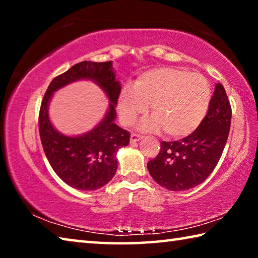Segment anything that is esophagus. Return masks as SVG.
<instances>
[{
	"instance_id": "esophagus-1",
	"label": "esophagus",
	"mask_w": 258,
	"mask_h": 258,
	"mask_svg": "<svg viewBox=\"0 0 258 258\" xmlns=\"http://www.w3.org/2000/svg\"><path fill=\"white\" fill-rule=\"evenodd\" d=\"M143 137H141V135L139 134H131V143H134V142H138L141 140Z\"/></svg>"
}]
</instances>
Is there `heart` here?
Here are the masks:
<instances>
[{
    "label": "heart",
    "mask_w": 258,
    "mask_h": 258,
    "mask_svg": "<svg viewBox=\"0 0 258 258\" xmlns=\"http://www.w3.org/2000/svg\"><path fill=\"white\" fill-rule=\"evenodd\" d=\"M211 99V86L204 76L184 69L157 68L140 75L133 89L121 91L118 111L121 123L128 126L150 106L154 117L143 121L141 128L164 130L167 137L182 139L199 127Z\"/></svg>",
    "instance_id": "b5f03b06"
}]
</instances>
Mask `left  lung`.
Returning <instances> with one entry per match:
<instances>
[{
  "mask_svg": "<svg viewBox=\"0 0 258 258\" xmlns=\"http://www.w3.org/2000/svg\"><path fill=\"white\" fill-rule=\"evenodd\" d=\"M231 106L221 83H217L208 111L199 127L178 141L160 143V151L148 163V171L159 185L171 191L197 186L211 175L229 137Z\"/></svg>",
  "mask_w": 258,
  "mask_h": 258,
  "instance_id": "1",
  "label": "left lung"
}]
</instances>
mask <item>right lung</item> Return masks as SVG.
Wrapping results in <instances>:
<instances>
[{
	"mask_svg": "<svg viewBox=\"0 0 258 258\" xmlns=\"http://www.w3.org/2000/svg\"><path fill=\"white\" fill-rule=\"evenodd\" d=\"M80 79L94 81L111 101L106 116L93 130L77 137L61 135L48 117V103L55 90ZM111 61H82L53 78L42 100L38 128L41 142L51 167L61 180L78 190L91 191L106 185L117 171L116 154L130 143V133L115 124L120 93Z\"/></svg>",
	"mask_w": 258,
	"mask_h": 258,
	"instance_id": "right-lung-1",
	"label": "right lung"
}]
</instances>
